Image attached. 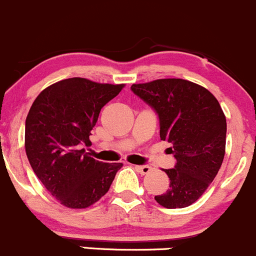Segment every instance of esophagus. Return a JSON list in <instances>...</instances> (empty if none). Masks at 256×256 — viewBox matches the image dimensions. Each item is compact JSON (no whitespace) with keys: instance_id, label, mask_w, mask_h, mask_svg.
Listing matches in <instances>:
<instances>
[{"instance_id":"obj_1","label":"esophagus","mask_w":256,"mask_h":256,"mask_svg":"<svg viewBox=\"0 0 256 256\" xmlns=\"http://www.w3.org/2000/svg\"><path fill=\"white\" fill-rule=\"evenodd\" d=\"M134 168H136V170L140 174H148L152 169L149 166H136Z\"/></svg>"}]
</instances>
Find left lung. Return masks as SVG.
<instances>
[{
  "label": "left lung",
  "mask_w": 256,
  "mask_h": 256,
  "mask_svg": "<svg viewBox=\"0 0 256 256\" xmlns=\"http://www.w3.org/2000/svg\"><path fill=\"white\" fill-rule=\"evenodd\" d=\"M134 94L156 112L160 139L170 143L174 168L166 169L169 188L156 196L168 209L186 208L198 200L222 166L226 120L216 98L206 88L180 78L132 84Z\"/></svg>",
  "instance_id": "obj_1"
}]
</instances>
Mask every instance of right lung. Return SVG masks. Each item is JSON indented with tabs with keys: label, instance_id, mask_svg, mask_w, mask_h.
<instances>
[{
	"label": "right lung",
	"instance_id": "add662e5",
	"mask_svg": "<svg viewBox=\"0 0 256 256\" xmlns=\"http://www.w3.org/2000/svg\"><path fill=\"white\" fill-rule=\"evenodd\" d=\"M124 84L68 78L43 90L26 118L24 148L44 188L70 209L88 208L108 190L122 163H102L80 146H90V130L100 110Z\"/></svg>",
	"mask_w": 256,
	"mask_h": 256
}]
</instances>
